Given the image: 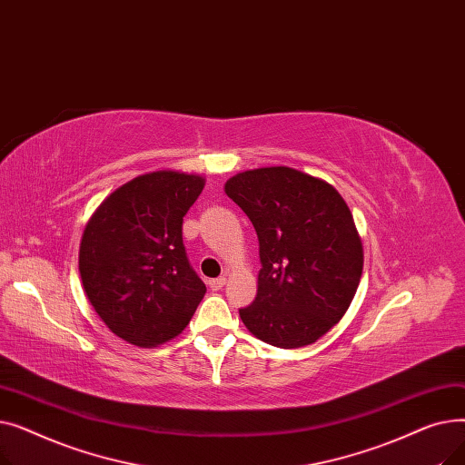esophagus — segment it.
Segmentation results:
<instances>
[{"label": "esophagus", "mask_w": 465, "mask_h": 465, "mask_svg": "<svg viewBox=\"0 0 465 465\" xmlns=\"http://www.w3.org/2000/svg\"><path fill=\"white\" fill-rule=\"evenodd\" d=\"M226 282H228V279H226V277H218V279L209 281V286H211V290H223Z\"/></svg>", "instance_id": "34e87169"}]
</instances>
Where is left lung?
Wrapping results in <instances>:
<instances>
[{
  "label": "left lung",
  "mask_w": 465,
  "mask_h": 465,
  "mask_svg": "<svg viewBox=\"0 0 465 465\" xmlns=\"http://www.w3.org/2000/svg\"><path fill=\"white\" fill-rule=\"evenodd\" d=\"M224 192L260 241L258 292L239 309L267 345L300 349L328 333L351 307L363 270L352 213L324 179L286 165L247 169Z\"/></svg>",
  "instance_id": "left-lung-1"
}]
</instances>
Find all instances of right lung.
Here are the masks:
<instances>
[{"label": "right lung", "mask_w": 465, "mask_h": 465, "mask_svg": "<svg viewBox=\"0 0 465 465\" xmlns=\"http://www.w3.org/2000/svg\"><path fill=\"white\" fill-rule=\"evenodd\" d=\"M203 186L198 173L151 171L111 192L88 218L79 247L83 290L130 345L175 339L205 296L183 245V216Z\"/></svg>", "instance_id": "add662e5"}]
</instances>
